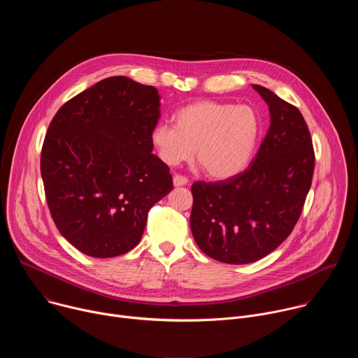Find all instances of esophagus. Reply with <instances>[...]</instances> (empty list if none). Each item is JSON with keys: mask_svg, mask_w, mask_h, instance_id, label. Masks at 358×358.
I'll return each instance as SVG.
<instances>
[{"mask_svg": "<svg viewBox=\"0 0 358 358\" xmlns=\"http://www.w3.org/2000/svg\"><path fill=\"white\" fill-rule=\"evenodd\" d=\"M173 182H174L176 187H182V185H187V184H188V178H185V177H182V176H180V174H176V176L173 177Z\"/></svg>", "mask_w": 358, "mask_h": 358, "instance_id": "obj_1", "label": "esophagus"}]
</instances>
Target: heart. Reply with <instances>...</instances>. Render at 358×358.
<instances>
[{"mask_svg":"<svg viewBox=\"0 0 358 358\" xmlns=\"http://www.w3.org/2000/svg\"><path fill=\"white\" fill-rule=\"evenodd\" d=\"M261 133L259 117L249 106L199 100L176 112L174 126L157 124L151 143L159 157L177 166L192 157L210 177L231 178L246 169Z\"/></svg>","mask_w":358,"mask_h":358,"instance_id":"b5f03b06","label":"heart"}]
</instances>
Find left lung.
I'll return each mask as SVG.
<instances>
[{"label":"left lung","instance_id":"1","mask_svg":"<svg viewBox=\"0 0 358 358\" xmlns=\"http://www.w3.org/2000/svg\"><path fill=\"white\" fill-rule=\"evenodd\" d=\"M252 87L271 113L258 155L235 177L191 187L189 227L196 245L231 265L265 258L290 235L315 170L312 137L299 109L264 86Z\"/></svg>","mask_w":358,"mask_h":358}]
</instances>
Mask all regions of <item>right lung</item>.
Returning a JSON list of instances; mask_svg holds the SVG:
<instances>
[{
  "instance_id": "right-lung-1",
  "label": "right lung",
  "mask_w": 358,
  "mask_h": 358,
  "mask_svg": "<svg viewBox=\"0 0 358 358\" xmlns=\"http://www.w3.org/2000/svg\"><path fill=\"white\" fill-rule=\"evenodd\" d=\"M160 119L155 86L112 76L76 94L46 131L41 176L52 220L76 249L115 258L137 246L147 213L173 189L151 152Z\"/></svg>"
}]
</instances>
